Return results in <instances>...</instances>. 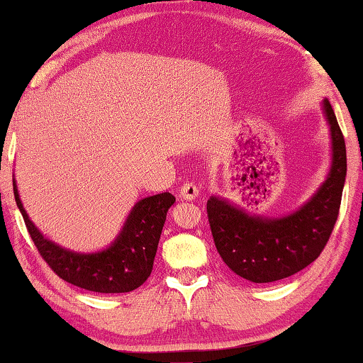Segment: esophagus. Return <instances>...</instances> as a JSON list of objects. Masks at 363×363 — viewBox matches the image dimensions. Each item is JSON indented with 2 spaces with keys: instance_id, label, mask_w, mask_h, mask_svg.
<instances>
[{
  "instance_id": "obj_1",
  "label": "esophagus",
  "mask_w": 363,
  "mask_h": 363,
  "mask_svg": "<svg viewBox=\"0 0 363 363\" xmlns=\"http://www.w3.org/2000/svg\"><path fill=\"white\" fill-rule=\"evenodd\" d=\"M200 194V187L195 182H186L181 187V196L186 200H195Z\"/></svg>"
}]
</instances>
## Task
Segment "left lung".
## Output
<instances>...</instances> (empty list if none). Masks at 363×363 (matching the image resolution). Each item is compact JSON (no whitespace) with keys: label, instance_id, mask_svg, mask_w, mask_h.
<instances>
[{"label":"left lung","instance_id":"8db88e82","mask_svg":"<svg viewBox=\"0 0 363 363\" xmlns=\"http://www.w3.org/2000/svg\"><path fill=\"white\" fill-rule=\"evenodd\" d=\"M323 110L333 140V164L328 179L301 210L280 219H264L248 216L216 196L206 203L219 256L230 270L255 284L286 279L309 266L335 229L347 171L346 143L328 99Z\"/></svg>","mask_w":363,"mask_h":363}]
</instances>
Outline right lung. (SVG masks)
Wrapping results in <instances>:
<instances>
[{
    "label": "right lung",
    "instance_id": "right-lung-1",
    "mask_svg": "<svg viewBox=\"0 0 363 363\" xmlns=\"http://www.w3.org/2000/svg\"><path fill=\"white\" fill-rule=\"evenodd\" d=\"M16 203L40 256L54 274L69 284L94 293H128L149 279L167 213L174 195L163 192L140 200L112 247L94 255L72 253L46 240L28 219L14 184Z\"/></svg>",
    "mask_w": 363,
    "mask_h": 363
}]
</instances>
